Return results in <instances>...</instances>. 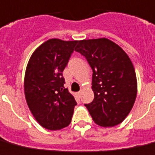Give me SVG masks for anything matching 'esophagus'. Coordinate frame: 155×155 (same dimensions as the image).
Returning a JSON list of instances; mask_svg holds the SVG:
<instances>
[{
    "label": "esophagus",
    "instance_id": "obj_1",
    "mask_svg": "<svg viewBox=\"0 0 155 155\" xmlns=\"http://www.w3.org/2000/svg\"><path fill=\"white\" fill-rule=\"evenodd\" d=\"M81 94V90H80V91H78V92H77V94L78 95V96H80Z\"/></svg>",
    "mask_w": 155,
    "mask_h": 155
}]
</instances>
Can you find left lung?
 <instances>
[{
    "mask_svg": "<svg viewBox=\"0 0 155 155\" xmlns=\"http://www.w3.org/2000/svg\"><path fill=\"white\" fill-rule=\"evenodd\" d=\"M75 51L86 58L93 70L94 98L85 106L94 122L104 127L120 124L133 108L138 90L129 56L107 38L79 41Z\"/></svg>",
    "mask_w": 155,
    "mask_h": 155,
    "instance_id": "left-lung-1",
    "label": "left lung"
}]
</instances>
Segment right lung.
Here are the masks:
<instances>
[{
	"mask_svg": "<svg viewBox=\"0 0 155 155\" xmlns=\"http://www.w3.org/2000/svg\"><path fill=\"white\" fill-rule=\"evenodd\" d=\"M78 41L53 38L41 44L29 58L25 74V99L37 122L49 130L70 125L77 102L65 89L63 70Z\"/></svg>",
	"mask_w": 155,
	"mask_h": 155,
	"instance_id": "obj_1",
	"label": "right lung"
}]
</instances>
